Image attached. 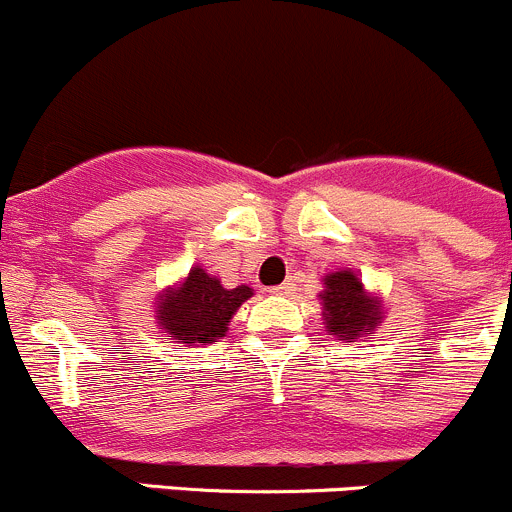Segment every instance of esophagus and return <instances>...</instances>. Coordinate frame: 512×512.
Wrapping results in <instances>:
<instances>
[{
    "mask_svg": "<svg viewBox=\"0 0 512 512\" xmlns=\"http://www.w3.org/2000/svg\"><path fill=\"white\" fill-rule=\"evenodd\" d=\"M294 281H284V284H279V286H274V294H279V296H289V294H294Z\"/></svg>",
    "mask_w": 512,
    "mask_h": 512,
    "instance_id": "obj_1",
    "label": "esophagus"
}]
</instances>
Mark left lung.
<instances>
[{
	"instance_id": "obj_1",
	"label": "left lung",
	"mask_w": 512,
	"mask_h": 512,
	"mask_svg": "<svg viewBox=\"0 0 512 512\" xmlns=\"http://www.w3.org/2000/svg\"><path fill=\"white\" fill-rule=\"evenodd\" d=\"M321 281L319 304L326 332L337 339L374 337L384 321L382 296L367 291L354 269L329 271Z\"/></svg>"
}]
</instances>
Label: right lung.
<instances>
[{
    "mask_svg": "<svg viewBox=\"0 0 512 512\" xmlns=\"http://www.w3.org/2000/svg\"><path fill=\"white\" fill-rule=\"evenodd\" d=\"M251 296V286L241 284L236 289H226L218 276L208 274L196 264L178 284L158 291L155 324L170 339H178L183 347L213 344L226 337L233 314Z\"/></svg>",
    "mask_w": 512,
    "mask_h": 512,
    "instance_id": "right-lung-1",
    "label": "right lung"
}]
</instances>
